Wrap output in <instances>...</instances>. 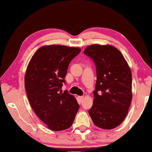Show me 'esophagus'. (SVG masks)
<instances>
[{"label":"esophagus","mask_w":152,"mask_h":152,"mask_svg":"<svg viewBox=\"0 0 152 152\" xmlns=\"http://www.w3.org/2000/svg\"><path fill=\"white\" fill-rule=\"evenodd\" d=\"M78 100L80 102H82L83 100V96H78Z\"/></svg>","instance_id":"obj_1"}]
</instances>
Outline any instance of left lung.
<instances>
[{"mask_svg": "<svg viewBox=\"0 0 152 152\" xmlns=\"http://www.w3.org/2000/svg\"><path fill=\"white\" fill-rule=\"evenodd\" d=\"M96 66L94 100L89 110L94 124L112 129L124 120L132 100V74L124 57L110 45L93 44L83 51Z\"/></svg>", "mask_w": 152, "mask_h": 152, "instance_id": "8db88e82", "label": "left lung"}]
</instances>
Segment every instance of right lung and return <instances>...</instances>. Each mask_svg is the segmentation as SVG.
Returning a JSON list of instances; mask_svg holds the SVG:
<instances>
[{"mask_svg": "<svg viewBox=\"0 0 152 152\" xmlns=\"http://www.w3.org/2000/svg\"><path fill=\"white\" fill-rule=\"evenodd\" d=\"M80 51L78 48L44 46L28 64L25 87L28 101L35 114L52 131L69 128L78 111L74 96L61 89L68 66Z\"/></svg>", "mask_w": 152, "mask_h": 152, "instance_id": "add662e5", "label": "right lung"}]
</instances>
